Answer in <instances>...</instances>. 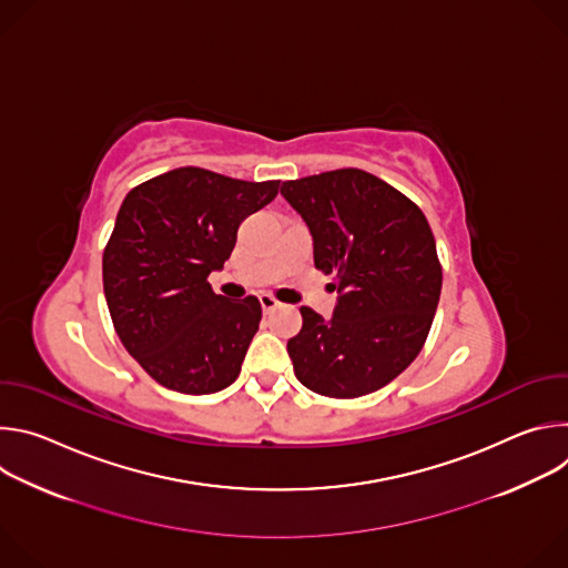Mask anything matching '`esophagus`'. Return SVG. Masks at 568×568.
<instances>
[{"label": "esophagus", "instance_id": "esophagus-1", "mask_svg": "<svg viewBox=\"0 0 568 568\" xmlns=\"http://www.w3.org/2000/svg\"><path fill=\"white\" fill-rule=\"evenodd\" d=\"M261 305H263L265 312H272V310H276L281 303H278L272 294H261Z\"/></svg>", "mask_w": 568, "mask_h": 568}]
</instances>
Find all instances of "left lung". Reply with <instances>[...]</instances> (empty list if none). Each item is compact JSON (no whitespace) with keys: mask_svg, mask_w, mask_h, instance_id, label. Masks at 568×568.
<instances>
[{"mask_svg":"<svg viewBox=\"0 0 568 568\" xmlns=\"http://www.w3.org/2000/svg\"><path fill=\"white\" fill-rule=\"evenodd\" d=\"M281 195L314 240V267L335 274L333 318L301 307L287 342L294 375L326 397H362L395 379L423 351L443 287L425 213L359 169L283 182Z\"/></svg>","mask_w":568,"mask_h":568,"instance_id":"8db88e82","label":"left lung"}]
</instances>
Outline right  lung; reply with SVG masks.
<instances>
[{"mask_svg":"<svg viewBox=\"0 0 568 568\" xmlns=\"http://www.w3.org/2000/svg\"><path fill=\"white\" fill-rule=\"evenodd\" d=\"M278 184L184 166L125 195L103 252V290L121 344L161 386L209 395L240 375L261 303L229 301L206 278L231 256L240 222L270 204Z\"/></svg>","mask_w":568,"mask_h":568,"instance_id":"add662e5","label":"right lung"}]
</instances>
